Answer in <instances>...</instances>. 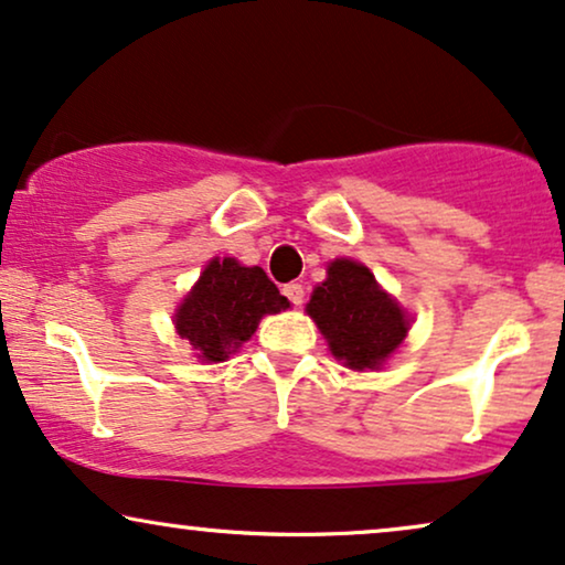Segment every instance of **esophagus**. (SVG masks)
Here are the masks:
<instances>
[{"label": "esophagus", "mask_w": 565, "mask_h": 565, "mask_svg": "<svg viewBox=\"0 0 565 565\" xmlns=\"http://www.w3.org/2000/svg\"><path fill=\"white\" fill-rule=\"evenodd\" d=\"M282 294H285V298H288L290 303H296V306H301L303 303V285L301 282H288L282 288Z\"/></svg>", "instance_id": "34e87169"}]
</instances>
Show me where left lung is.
I'll return each instance as SVG.
<instances>
[{
    "label": "left lung",
    "instance_id": "left-lung-1",
    "mask_svg": "<svg viewBox=\"0 0 565 565\" xmlns=\"http://www.w3.org/2000/svg\"><path fill=\"white\" fill-rule=\"evenodd\" d=\"M332 356L348 369H377L403 343L408 319L401 306L382 294L364 264L335 259L327 280L317 285L306 306Z\"/></svg>",
    "mask_w": 565,
    "mask_h": 565
}]
</instances>
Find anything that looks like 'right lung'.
Returning a JSON list of instances; mask_svg holds the SVG:
<instances>
[{
    "label": "right lung",
    "instance_id": "obj_1",
    "mask_svg": "<svg viewBox=\"0 0 565 565\" xmlns=\"http://www.w3.org/2000/svg\"><path fill=\"white\" fill-rule=\"evenodd\" d=\"M288 306V298L280 296L262 267L212 259L178 309L175 324L199 359L225 361L227 353L254 335L264 315H277Z\"/></svg>",
    "mask_w": 565,
    "mask_h": 565
}]
</instances>
